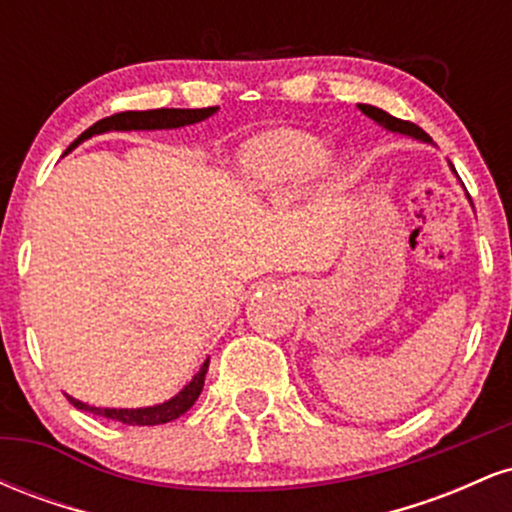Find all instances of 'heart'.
Segmentation results:
<instances>
[{
  "instance_id": "obj_1",
  "label": "heart",
  "mask_w": 512,
  "mask_h": 512,
  "mask_svg": "<svg viewBox=\"0 0 512 512\" xmlns=\"http://www.w3.org/2000/svg\"><path fill=\"white\" fill-rule=\"evenodd\" d=\"M325 158V139L298 129H274L252 139L240 151L238 163L250 187L267 195H281L313 178ZM334 168L342 170L339 163Z\"/></svg>"
}]
</instances>
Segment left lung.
<instances>
[{
	"label": "left lung",
	"mask_w": 512,
	"mask_h": 512,
	"mask_svg": "<svg viewBox=\"0 0 512 512\" xmlns=\"http://www.w3.org/2000/svg\"><path fill=\"white\" fill-rule=\"evenodd\" d=\"M358 110H361L363 115L370 117V120L375 122V125H380L387 132H395V134H404V137H411V139H419V142L424 144H433L431 137L424 132L421 127H416L414 122H407V120H399V117H392L390 113H385V110L375 108V105H366V103H358ZM452 168V166H450ZM452 173L457 175V170L452 168Z\"/></svg>",
	"instance_id": "8db88e82"
}]
</instances>
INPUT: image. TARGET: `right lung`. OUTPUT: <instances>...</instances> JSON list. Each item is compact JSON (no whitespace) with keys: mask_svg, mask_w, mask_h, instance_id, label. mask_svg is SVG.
Here are the masks:
<instances>
[{"mask_svg":"<svg viewBox=\"0 0 512 512\" xmlns=\"http://www.w3.org/2000/svg\"><path fill=\"white\" fill-rule=\"evenodd\" d=\"M219 108H158V110H127V113H117L110 117H103L96 125L88 127L84 134H81L76 142L69 146V151L74 146H79L86 139L96 137V134L105 132H154V129H180L187 125H197V122L207 120L216 113ZM209 370V358L202 363V368L197 370L195 378L190 380L178 395H173L166 402L154 404V407H139V409H110V407H91V404L81 402V399H74L67 395L69 402L74 404L76 409L91 411L96 416H105V419L120 421V424L127 426H158L168 424V421L180 419L192 404L197 402V397L202 395L204 387V375Z\"/></svg>","mask_w":512,"mask_h":512,"instance_id":"obj_1","label":"right lung"}]
</instances>
